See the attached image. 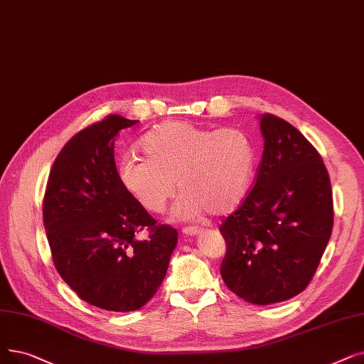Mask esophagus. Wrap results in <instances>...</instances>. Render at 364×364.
<instances>
[{"label": "esophagus", "instance_id": "obj_1", "mask_svg": "<svg viewBox=\"0 0 364 364\" xmlns=\"http://www.w3.org/2000/svg\"><path fill=\"white\" fill-rule=\"evenodd\" d=\"M202 232V228L199 226H187V228H183V233L187 235V236H195V235H199Z\"/></svg>", "mask_w": 364, "mask_h": 364}]
</instances>
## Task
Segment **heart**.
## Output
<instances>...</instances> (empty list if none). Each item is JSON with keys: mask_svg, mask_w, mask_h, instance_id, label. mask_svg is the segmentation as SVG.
Segmentation results:
<instances>
[{"mask_svg": "<svg viewBox=\"0 0 364 364\" xmlns=\"http://www.w3.org/2000/svg\"><path fill=\"white\" fill-rule=\"evenodd\" d=\"M139 149L146 159L124 156L117 178L149 213H164L177 186L183 196L173 215L183 220L228 215L248 195L256 146L242 129L171 120L141 138Z\"/></svg>", "mask_w": 364, "mask_h": 364, "instance_id": "obj_1", "label": "heart"}]
</instances>
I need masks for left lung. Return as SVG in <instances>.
I'll return each mask as SVG.
<instances>
[{
    "instance_id": "obj_1",
    "label": "left lung",
    "mask_w": 364,
    "mask_h": 364,
    "mask_svg": "<svg viewBox=\"0 0 364 364\" xmlns=\"http://www.w3.org/2000/svg\"><path fill=\"white\" fill-rule=\"evenodd\" d=\"M260 131L255 186L220 226V274L236 296L271 305L308 287L333 228V196L320 153L294 126L266 113Z\"/></svg>"
}]
</instances>
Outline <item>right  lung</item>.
<instances>
[{"instance_id":"1","label":"right lung","mask_w":364,"mask_h":364,"mask_svg":"<svg viewBox=\"0 0 364 364\" xmlns=\"http://www.w3.org/2000/svg\"><path fill=\"white\" fill-rule=\"evenodd\" d=\"M136 122L112 114L75 134L55 159L43 202L56 271L85 302L114 312L143 308L159 290L178 238L117 178L116 136ZM144 228L149 238L139 240Z\"/></svg>"}]
</instances>
